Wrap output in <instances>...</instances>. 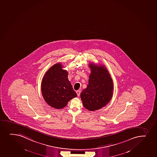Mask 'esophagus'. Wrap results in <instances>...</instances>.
<instances>
[{"instance_id": "1", "label": "esophagus", "mask_w": 157, "mask_h": 157, "mask_svg": "<svg viewBox=\"0 0 157 157\" xmlns=\"http://www.w3.org/2000/svg\"><path fill=\"white\" fill-rule=\"evenodd\" d=\"M76 93H77V95H78V96H79L80 95V94H81V90H77V91H76Z\"/></svg>"}]
</instances>
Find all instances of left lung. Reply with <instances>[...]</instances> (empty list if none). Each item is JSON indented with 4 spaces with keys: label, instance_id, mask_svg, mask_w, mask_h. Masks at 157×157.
<instances>
[{
    "label": "left lung",
    "instance_id": "1",
    "mask_svg": "<svg viewBox=\"0 0 157 157\" xmlns=\"http://www.w3.org/2000/svg\"><path fill=\"white\" fill-rule=\"evenodd\" d=\"M91 74L88 84L81 93L83 105L90 111L98 110L106 105L113 96V83L110 74L104 66L90 64Z\"/></svg>",
    "mask_w": 157,
    "mask_h": 157
}]
</instances>
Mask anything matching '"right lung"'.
Returning a JSON list of instances; mask_svg holds the SVG:
<instances>
[{
	"label": "right lung",
	"instance_id": "add662e5",
	"mask_svg": "<svg viewBox=\"0 0 157 157\" xmlns=\"http://www.w3.org/2000/svg\"><path fill=\"white\" fill-rule=\"evenodd\" d=\"M68 73L60 63L53 65L44 76L41 92L47 104L56 109L67 106L71 99L77 96L67 78Z\"/></svg>",
	"mask_w": 157,
	"mask_h": 157
}]
</instances>
